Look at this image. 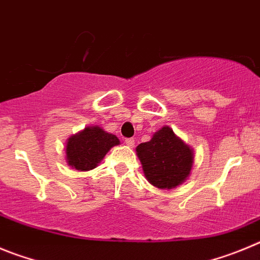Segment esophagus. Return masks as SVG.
I'll return each mask as SVG.
<instances>
[{"label": "esophagus", "mask_w": 260, "mask_h": 260, "mask_svg": "<svg viewBox=\"0 0 260 260\" xmlns=\"http://www.w3.org/2000/svg\"><path fill=\"white\" fill-rule=\"evenodd\" d=\"M124 144L127 145V146L133 147V146H135V140H133V139H125Z\"/></svg>", "instance_id": "34e87169"}]
</instances>
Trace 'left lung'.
Returning <instances> with one entry per match:
<instances>
[{
    "instance_id": "8db88e82",
    "label": "left lung",
    "mask_w": 260,
    "mask_h": 260,
    "mask_svg": "<svg viewBox=\"0 0 260 260\" xmlns=\"http://www.w3.org/2000/svg\"><path fill=\"white\" fill-rule=\"evenodd\" d=\"M142 171L151 185L159 189H175L190 175L194 165V150L172 128L165 125L150 141L136 147Z\"/></svg>"
}]
</instances>
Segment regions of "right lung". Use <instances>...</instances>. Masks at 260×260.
Masks as SVG:
<instances>
[{"mask_svg":"<svg viewBox=\"0 0 260 260\" xmlns=\"http://www.w3.org/2000/svg\"><path fill=\"white\" fill-rule=\"evenodd\" d=\"M120 144L113 133L98 125H88L66 141V162L78 171L93 170L101 163L109 150Z\"/></svg>","mask_w":260,"mask_h":260,"instance_id":"right-lung-1","label":"right lung"}]
</instances>
